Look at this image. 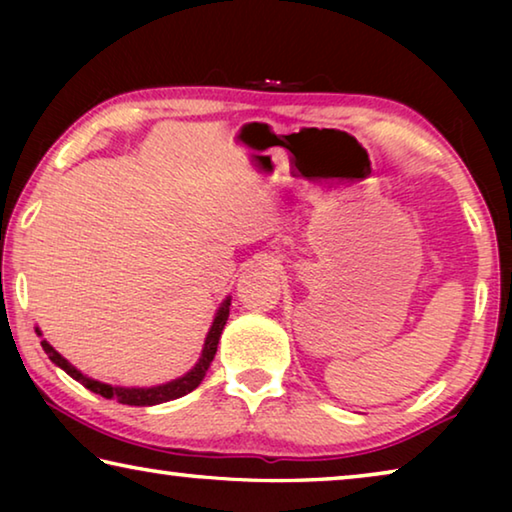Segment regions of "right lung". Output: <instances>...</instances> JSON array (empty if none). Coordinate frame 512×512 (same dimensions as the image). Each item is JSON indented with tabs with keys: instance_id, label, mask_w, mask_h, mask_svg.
<instances>
[{
	"instance_id": "right-lung-1",
	"label": "right lung",
	"mask_w": 512,
	"mask_h": 512,
	"mask_svg": "<svg viewBox=\"0 0 512 512\" xmlns=\"http://www.w3.org/2000/svg\"><path fill=\"white\" fill-rule=\"evenodd\" d=\"M228 316H230V298L223 302L219 311H216L212 329H210V334H207V339H205L203 354H201V359H198L196 366L189 370L185 377L173 379V381H169V384L153 386V388H119V386L101 384V381H94L90 377L81 375V372L76 370L67 359L60 357V354L54 348H51L47 341H42V350H45L47 357L54 361L56 366L63 368L69 377L79 381V384H83L85 388H88V391L106 397V400H117V402L128 404V406H155V404H162V402H169V400H178V397L192 393L194 388L201 384L205 372H207V368H210V363H212L214 354H216V345H219L223 325H225V320H228Z\"/></svg>"
}]
</instances>
